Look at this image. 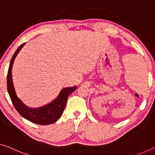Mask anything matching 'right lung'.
<instances>
[{
	"instance_id": "1",
	"label": "right lung",
	"mask_w": 155,
	"mask_h": 155,
	"mask_svg": "<svg viewBox=\"0 0 155 155\" xmlns=\"http://www.w3.org/2000/svg\"><path fill=\"white\" fill-rule=\"evenodd\" d=\"M25 45L26 43L20 45L11 59L8 72V79H7L8 91L14 107L23 117L33 123L41 124V125H48L56 122L61 117L65 108L69 95L74 91L77 87H68L62 89L58 96L54 100L43 107L31 108L25 104L17 95L13 84L12 76V70L15 58Z\"/></svg>"
}]
</instances>
